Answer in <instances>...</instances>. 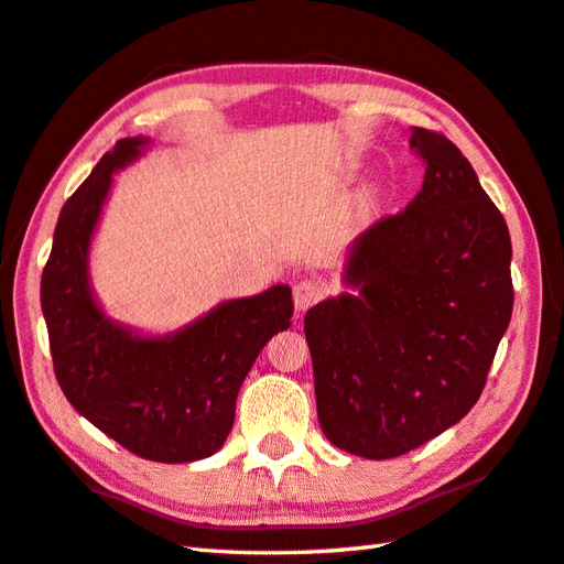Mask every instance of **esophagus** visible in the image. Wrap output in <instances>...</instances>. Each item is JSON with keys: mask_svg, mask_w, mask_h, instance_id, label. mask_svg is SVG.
Listing matches in <instances>:
<instances>
[{"mask_svg": "<svg viewBox=\"0 0 564 564\" xmlns=\"http://www.w3.org/2000/svg\"><path fill=\"white\" fill-rule=\"evenodd\" d=\"M322 295H325V285L313 279H303L293 285V303L297 313H305L307 307H313L317 301H322Z\"/></svg>", "mask_w": 564, "mask_h": 564, "instance_id": "34e87169", "label": "esophagus"}]
</instances>
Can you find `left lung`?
<instances>
[{
    "mask_svg": "<svg viewBox=\"0 0 564 564\" xmlns=\"http://www.w3.org/2000/svg\"><path fill=\"white\" fill-rule=\"evenodd\" d=\"M424 184L356 237L344 283L305 315L317 416L334 446L388 460L480 400L513 307L511 237L453 142L412 128Z\"/></svg>",
    "mask_w": 564,
    "mask_h": 564,
    "instance_id": "1",
    "label": "left lung"
}]
</instances>
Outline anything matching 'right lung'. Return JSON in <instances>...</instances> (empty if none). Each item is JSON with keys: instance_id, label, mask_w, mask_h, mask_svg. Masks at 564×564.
Returning <instances> with one entry per match:
<instances>
[{"instance_id": "add662e5", "label": "right lung", "mask_w": 564, "mask_h": 564, "mask_svg": "<svg viewBox=\"0 0 564 564\" xmlns=\"http://www.w3.org/2000/svg\"><path fill=\"white\" fill-rule=\"evenodd\" d=\"M148 138H123L59 210L41 279V307L55 378L75 410L154 463H191L218 451L235 402L267 341L291 327L289 285L225 301L164 337L109 319L89 285V247L113 174L140 158Z\"/></svg>"}]
</instances>
